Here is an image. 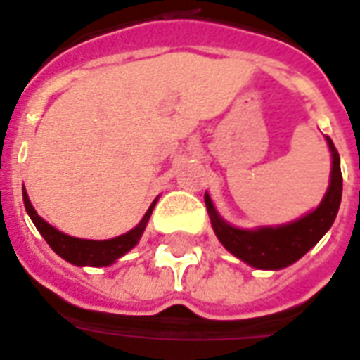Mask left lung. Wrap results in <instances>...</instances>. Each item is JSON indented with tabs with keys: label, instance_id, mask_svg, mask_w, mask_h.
I'll return each instance as SVG.
<instances>
[{
	"label": "left lung",
	"instance_id": "1",
	"mask_svg": "<svg viewBox=\"0 0 360 360\" xmlns=\"http://www.w3.org/2000/svg\"><path fill=\"white\" fill-rule=\"evenodd\" d=\"M328 150L333 156L330 181L321 204L296 221L276 226H257V229H240L224 221L215 210L211 196L205 192V207L210 213L213 232L223 243V247L243 260L245 264L257 270H283L302 259L317 241L333 226L338 215L342 202V169L340 155L333 139L326 136Z\"/></svg>",
	"mask_w": 360,
	"mask_h": 360
}]
</instances>
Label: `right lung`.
Here are the masks:
<instances>
[{"label": "right lung", "instance_id": "obj_1", "mask_svg": "<svg viewBox=\"0 0 360 360\" xmlns=\"http://www.w3.org/2000/svg\"><path fill=\"white\" fill-rule=\"evenodd\" d=\"M22 198H24L27 215L34 221L35 229L39 230V234L45 238L52 251L64 260H68L70 264L81 266V268H84V266H92V268L111 266L120 257H124L130 249H134L137 245V241L141 240V236L147 229V223H149L150 213H153L156 202H158V198H156L143 215V219L134 229L128 230L126 234L111 238V240H81V238H73V236L60 232L58 229H54L52 224L46 223L43 217L37 215V211L27 198V192L24 186H22Z\"/></svg>", "mask_w": 360, "mask_h": 360}]
</instances>
